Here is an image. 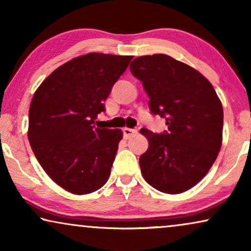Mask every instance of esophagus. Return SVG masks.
<instances>
[{"label":"esophagus","instance_id":"1","mask_svg":"<svg viewBox=\"0 0 251 251\" xmlns=\"http://www.w3.org/2000/svg\"><path fill=\"white\" fill-rule=\"evenodd\" d=\"M123 137H125L126 139H129L131 138L132 136H135L137 133V130L135 129H130V128H123Z\"/></svg>","mask_w":251,"mask_h":251}]
</instances>
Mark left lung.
Segmentation results:
<instances>
[{"instance_id":"obj_1","label":"left lung","mask_w":251,"mask_h":251,"mask_svg":"<svg viewBox=\"0 0 251 251\" xmlns=\"http://www.w3.org/2000/svg\"><path fill=\"white\" fill-rule=\"evenodd\" d=\"M130 71L143 82L153 114L168 131L142 129L149 149L139 157L142 175L155 190L179 194L195 186L221 151L223 106L214 87L193 67L167 54L133 59Z\"/></svg>"}]
</instances>
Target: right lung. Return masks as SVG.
Returning a JSON list of instances; mask_svg holds the SVG:
<instances>
[{
  "mask_svg": "<svg viewBox=\"0 0 251 251\" xmlns=\"http://www.w3.org/2000/svg\"><path fill=\"white\" fill-rule=\"evenodd\" d=\"M131 59L99 52L78 56L54 70L33 96L30 147L48 176L71 193H92L108 180L123 132L94 123Z\"/></svg>",
  "mask_w": 251,
  "mask_h": 251,
  "instance_id": "1",
  "label": "right lung"
}]
</instances>
